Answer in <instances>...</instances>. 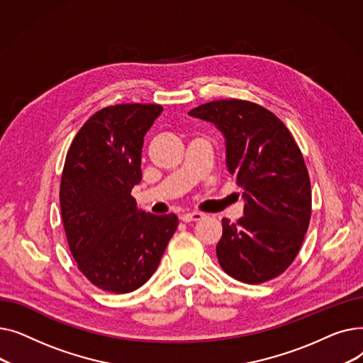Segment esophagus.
<instances>
[{
    "label": "esophagus",
    "mask_w": 363,
    "mask_h": 363,
    "mask_svg": "<svg viewBox=\"0 0 363 363\" xmlns=\"http://www.w3.org/2000/svg\"><path fill=\"white\" fill-rule=\"evenodd\" d=\"M204 218V213H200V212H188V213H184L181 215V220L184 222H193V220H200Z\"/></svg>",
    "instance_id": "1"
}]
</instances>
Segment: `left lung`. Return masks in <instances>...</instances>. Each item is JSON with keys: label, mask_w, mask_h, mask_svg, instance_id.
Listing matches in <instances>:
<instances>
[{"label": "left lung", "mask_w": 363, "mask_h": 363, "mask_svg": "<svg viewBox=\"0 0 363 363\" xmlns=\"http://www.w3.org/2000/svg\"><path fill=\"white\" fill-rule=\"evenodd\" d=\"M189 114L223 132L228 169L244 189V216L235 223L222 219L220 268L245 284L279 277L298 255L312 215L309 172L291 132L247 100H216Z\"/></svg>", "instance_id": "8db88e82"}]
</instances>
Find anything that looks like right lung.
Listing matches in <instances>:
<instances>
[{"label":"right lung","instance_id":"obj_1","mask_svg":"<svg viewBox=\"0 0 363 363\" xmlns=\"http://www.w3.org/2000/svg\"><path fill=\"white\" fill-rule=\"evenodd\" d=\"M160 104L108 106L76 133L65 160L60 208L76 266L100 290L125 294L155 274L178 228L174 213L137 211L145 132Z\"/></svg>","mask_w":363,"mask_h":363}]
</instances>
